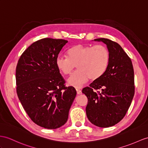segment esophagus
<instances>
[{
	"label": "esophagus",
	"mask_w": 148,
	"mask_h": 148,
	"mask_svg": "<svg viewBox=\"0 0 148 148\" xmlns=\"http://www.w3.org/2000/svg\"><path fill=\"white\" fill-rule=\"evenodd\" d=\"M77 94H78V95L82 94V91L80 89H77Z\"/></svg>",
	"instance_id": "34e87169"
}]
</instances>
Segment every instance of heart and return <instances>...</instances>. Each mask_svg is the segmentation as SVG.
<instances>
[{"instance_id": "heart-1", "label": "heart", "mask_w": 148, "mask_h": 148, "mask_svg": "<svg viewBox=\"0 0 148 148\" xmlns=\"http://www.w3.org/2000/svg\"><path fill=\"white\" fill-rule=\"evenodd\" d=\"M110 62V55L106 47L102 45L84 46L78 45L68 51V56H59L56 60L58 69L64 75H69L68 85L80 88L89 78L95 80L105 73Z\"/></svg>"}]
</instances>
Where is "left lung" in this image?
Returning a JSON list of instances; mask_svg holds the SVG:
<instances>
[{
  "instance_id": "8db88e82",
  "label": "left lung",
  "mask_w": 148,
  "mask_h": 148,
  "mask_svg": "<svg viewBox=\"0 0 148 148\" xmlns=\"http://www.w3.org/2000/svg\"><path fill=\"white\" fill-rule=\"evenodd\" d=\"M107 45L110 62L105 73L82 93L87 97L86 114L91 123L109 127L119 122L127 113L134 95V69L131 60L118 43L98 38ZM101 89V92L96 90Z\"/></svg>"
}]
</instances>
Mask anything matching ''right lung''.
Listing matches in <instances>:
<instances>
[{
	"label": "right lung",
	"mask_w": 148,
	"mask_h": 148,
	"mask_svg": "<svg viewBox=\"0 0 148 148\" xmlns=\"http://www.w3.org/2000/svg\"><path fill=\"white\" fill-rule=\"evenodd\" d=\"M68 41L44 38L28 47L18 61L17 94L25 111L35 124L55 129L66 123L77 91L66 87L56 64Z\"/></svg>",
	"instance_id": "obj_1"
}]
</instances>
